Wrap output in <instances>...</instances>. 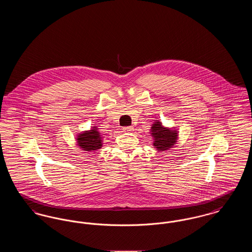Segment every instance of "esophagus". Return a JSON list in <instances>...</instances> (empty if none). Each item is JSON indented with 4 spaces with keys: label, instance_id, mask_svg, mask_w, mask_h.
Wrapping results in <instances>:
<instances>
[{
    "label": "esophagus",
    "instance_id": "esophagus-1",
    "mask_svg": "<svg viewBox=\"0 0 252 252\" xmlns=\"http://www.w3.org/2000/svg\"><path fill=\"white\" fill-rule=\"evenodd\" d=\"M123 130H124V132H131L133 130V127L132 126H125L123 128Z\"/></svg>",
    "mask_w": 252,
    "mask_h": 252
}]
</instances>
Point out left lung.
<instances>
[{
	"mask_svg": "<svg viewBox=\"0 0 252 252\" xmlns=\"http://www.w3.org/2000/svg\"><path fill=\"white\" fill-rule=\"evenodd\" d=\"M151 135L154 138V146L158 151H164L171 148L178 139L176 130H171L162 126L161 123L157 121L151 127Z\"/></svg>",
	"mask_w": 252,
	"mask_h": 252,
	"instance_id": "left-lung-1",
	"label": "left lung"
}]
</instances>
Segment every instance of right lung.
<instances>
[{
    "mask_svg": "<svg viewBox=\"0 0 252 252\" xmlns=\"http://www.w3.org/2000/svg\"><path fill=\"white\" fill-rule=\"evenodd\" d=\"M76 140L78 145L85 151H94L102 146V139L96 127H94L90 131L79 134Z\"/></svg>",
    "mask_w": 252,
    "mask_h": 252,
    "instance_id": "obj_1",
    "label": "right lung"
}]
</instances>
